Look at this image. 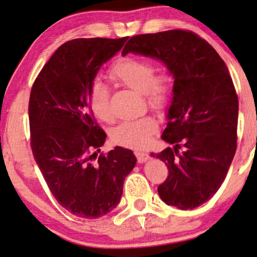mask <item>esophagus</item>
Returning <instances> with one entry per match:
<instances>
[{
    "label": "esophagus",
    "instance_id": "34e87169",
    "mask_svg": "<svg viewBox=\"0 0 257 257\" xmlns=\"http://www.w3.org/2000/svg\"><path fill=\"white\" fill-rule=\"evenodd\" d=\"M135 155L138 157V162L139 163H143L146 162L147 160L149 159V155L147 153H143V152H139V150H136L135 152Z\"/></svg>",
    "mask_w": 257,
    "mask_h": 257
}]
</instances>
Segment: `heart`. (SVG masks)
I'll use <instances>...</instances> for the list:
<instances>
[{"mask_svg":"<svg viewBox=\"0 0 257 257\" xmlns=\"http://www.w3.org/2000/svg\"><path fill=\"white\" fill-rule=\"evenodd\" d=\"M152 61L123 57L116 61L109 69V78L114 83L129 88L145 96L147 103L154 109H162L168 102L172 78L167 71L156 73ZM110 94L101 82H95L89 90V107L95 117L101 121H111L109 105ZM157 131V123L153 117L126 121L116 126L111 139L118 146L128 148H143L148 145L152 135Z\"/></svg>","mask_w":257,"mask_h":257,"instance_id":"1","label":"heart"}]
</instances>
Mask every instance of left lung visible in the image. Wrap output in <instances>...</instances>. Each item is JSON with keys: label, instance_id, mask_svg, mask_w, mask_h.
<instances>
[{"label": "left lung", "instance_id": "obj_1", "mask_svg": "<svg viewBox=\"0 0 257 257\" xmlns=\"http://www.w3.org/2000/svg\"><path fill=\"white\" fill-rule=\"evenodd\" d=\"M128 53L161 61L174 78L161 136L174 147L152 153L169 172L157 191L168 206L197 208L223 183L236 152L238 98L228 68L207 41L188 30L133 36L122 50Z\"/></svg>", "mask_w": 257, "mask_h": 257}]
</instances>
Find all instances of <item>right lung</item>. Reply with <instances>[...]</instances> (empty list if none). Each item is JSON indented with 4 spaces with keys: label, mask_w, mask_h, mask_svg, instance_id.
I'll return each mask as SVG.
<instances>
[{
    "label": "right lung",
    "mask_w": 257,
    "mask_h": 257,
    "mask_svg": "<svg viewBox=\"0 0 257 257\" xmlns=\"http://www.w3.org/2000/svg\"><path fill=\"white\" fill-rule=\"evenodd\" d=\"M126 40L68 41L42 68L30 93L34 159L57 202L77 217L110 213L136 164L134 153L122 147L98 156L107 135L89 107V90L98 70Z\"/></svg>",
    "instance_id": "add662e5"
}]
</instances>
